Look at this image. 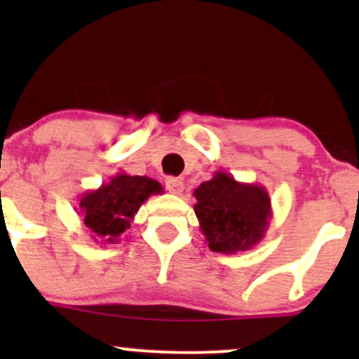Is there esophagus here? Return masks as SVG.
I'll return each instance as SVG.
<instances>
[{
	"mask_svg": "<svg viewBox=\"0 0 359 359\" xmlns=\"http://www.w3.org/2000/svg\"><path fill=\"white\" fill-rule=\"evenodd\" d=\"M167 184V189L170 194H175V196H180V194L184 192V182L180 179H177V177H168L165 180Z\"/></svg>",
	"mask_w": 359,
	"mask_h": 359,
	"instance_id": "obj_1",
	"label": "esophagus"
}]
</instances>
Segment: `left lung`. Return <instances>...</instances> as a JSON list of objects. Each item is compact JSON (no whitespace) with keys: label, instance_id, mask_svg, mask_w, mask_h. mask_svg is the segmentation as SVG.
I'll return each mask as SVG.
<instances>
[{"label":"left lung","instance_id":"left-lung-1","mask_svg":"<svg viewBox=\"0 0 359 359\" xmlns=\"http://www.w3.org/2000/svg\"><path fill=\"white\" fill-rule=\"evenodd\" d=\"M194 212L209 250L233 255L257 246L273 217L263 185L238 182L228 172H216L194 191Z\"/></svg>","mask_w":359,"mask_h":359}]
</instances>
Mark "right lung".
Listing matches in <instances>:
<instances>
[{"instance_id":"obj_1","label":"right lung","mask_w":359,"mask_h":359,"mask_svg":"<svg viewBox=\"0 0 359 359\" xmlns=\"http://www.w3.org/2000/svg\"><path fill=\"white\" fill-rule=\"evenodd\" d=\"M162 192V185L150 177L119 172L96 191L82 194L79 199L82 224L94 241L114 245L131 228L135 214L148 197Z\"/></svg>"}]
</instances>
